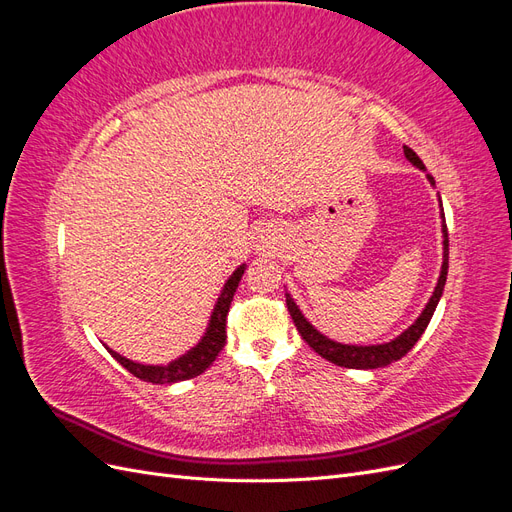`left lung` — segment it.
<instances>
[{
	"mask_svg": "<svg viewBox=\"0 0 512 512\" xmlns=\"http://www.w3.org/2000/svg\"><path fill=\"white\" fill-rule=\"evenodd\" d=\"M404 153L406 158L416 166L425 170V164L423 160L416 156V153L404 145ZM429 183L436 185V181H433L431 175H427ZM442 205V200H440ZM444 218V213H442ZM442 232H444V262H442V271H440V277H438V284H436V290H433L429 303L425 305L423 314L418 316L414 320V324H410V327L401 333L399 337H395L393 342L389 344H376V346H348V344H337L333 342V339H329L327 335H322L320 331H316L312 324L307 322V318L301 314V309L297 307V303L292 301L290 294L286 292V305H288V312L294 320V327H297V331L301 333V337L305 339V342L309 344V348H314L322 359H327L339 367H348V369H378V367H386L391 365L395 361H399L401 356H406L414 344L421 339V335L425 333L427 324L433 316V312H436L438 307V301L442 297V290H444V284H446V273H448V235H446V222L442 220Z\"/></svg>",
	"mask_w": 512,
	"mask_h": 512,
	"instance_id": "1",
	"label": "left lung"
}]
</instances>
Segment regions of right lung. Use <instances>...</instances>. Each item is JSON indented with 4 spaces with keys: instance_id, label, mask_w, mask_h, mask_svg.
I'll return each instance as SVG.
<instances>
[{
    "instance_id": "add662e5",
    "label": "right lung",
    "mask_w": 512,
    "mask_h": 512,
    "mask_svg": "<svg viewBox=\"0 0 512 512\" xmlns=\"http://www.w3.org/2000/svg\"><path fill=\"white\" fill-rule=\"evenodd\" d=\"M243 271H245V265L237 267L226 280L224 290L218 297V303H215V307H213L209 327H207L203 339H200V342L190 352H185L173 363H168V365H143V363H134V361L126 359V356H121L119 352H115L111 348H108V352H111L113 359L126 367L132 376L141 378L145 382L173 384V382H181V380H190V378L200 376L215 361V356L222 352V348L226 344V316H228L232 297H235L237 286H239L241 277H243Z\"/></svg>"
}]
</instances>
